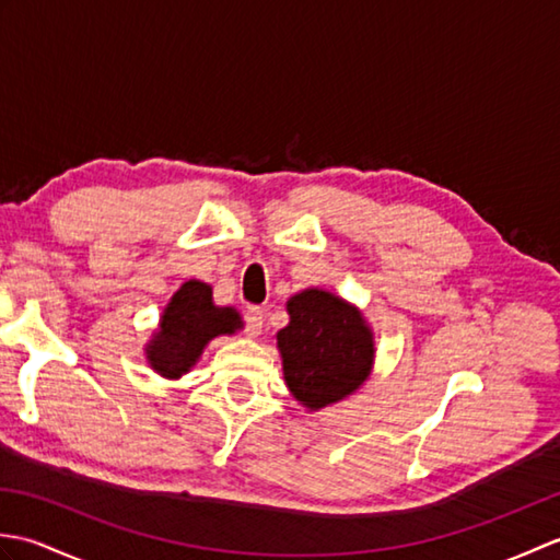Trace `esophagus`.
I'll return each instance as SVG.
<instances>
[{
	"label": "esophagus",
	"instance_id": "1",
	"mask_svg": "<svg viewBox=\"0 0 560 560\" xmlns=\"http://www.w3.org/2000/svg\"><path fill=\"white\" fill-rule=\"evenodd\" d=\"M245 327L249 337H259L261 329H265V313H261L259 307H249L245 313Z\"/></svg>",
	"mask_w": 560,
	"mask_h": 560
}]
</instances>
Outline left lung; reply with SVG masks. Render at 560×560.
Segmentation results:
<instances>
[{
	"label": "left lung",
	"mask_w": 560,
	"mask_h": 560,
	"mask_svg": "<svg viewBox=\"0 0 560 560\" xmlns=\"http://www.w3.org/2000/svg\"><path fill=\"white\" fill-rule=\"evenodd\" d=\"M289 325L277 331L283 380L293 399L319 411L359 392L373 373L375 335L353 303L325 289L287 301Z\"/></svg>",
	"instance_id": "obj_1"
}]
</instances>
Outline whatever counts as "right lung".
<instances>
[{
  "label": "right lung",
  "instance_id": "1",
  "mask_svg": "<svg viewBox=\"0 0 560 560\" xmlns=\"http://www.w3.org/2000/svg\"><path fill=\"white\" fill-rule=\"evenodd\" d=\"M243 329V317L231 305L213 303L209 283L185 281L163 307L159 327L144 347L147 363L165 380H177L192 371L207 343L221 335Z\"/></svg>",
  "mask_w": 560,
  "mask_h": 560
}]
</instances>
